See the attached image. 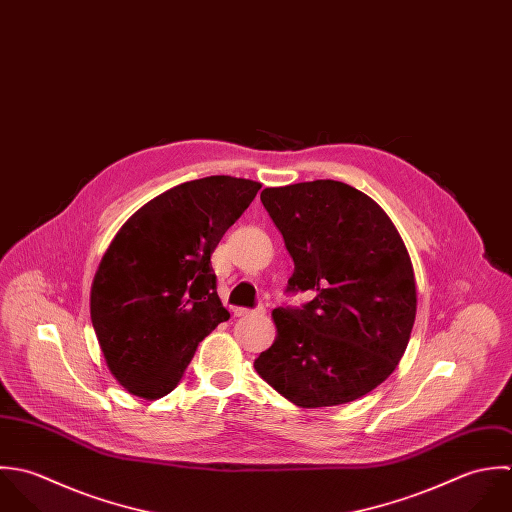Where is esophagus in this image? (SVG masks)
Wrapping results in <instances>:
<instances>
[{"label":"esophagus","instance_id":"obj_1","mask_svg":"<svg viewBox=\"0 0 512 512\" xmlns=\"http://www.w3.org/2000/svg\"><path fill=\"white\" fill-rule=\"evenodd\" d=\"M266 310L264 308H258V310H248V308H236L234 310V316L236 318H244V316H264Z\"/></svg>","mask_w":512,"mask_h":512}]
</instances>
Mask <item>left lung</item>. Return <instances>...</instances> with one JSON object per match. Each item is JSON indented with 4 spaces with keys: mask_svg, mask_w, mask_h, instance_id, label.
Listing matches in <instances>:
<instances>
[{
    "mask_svg": "<svg viewBox=\"0 0 512 512\" xmlns=\"http://www.w3.org/2000/svg\"><path fill=\"white\" fill-rule=\"evenodd\" d=\"M262 204L294 260L300 310L272 312L276 340L258 375L298 407H334L383 383L401 361L417 314L407 246L387 212L340 180L264 188Z\"/></svg>",
    "mask_w": 512,
    "mask_h": 512,
    "instance_id": "obj_1",
    "label": "left lung"
}]
</instances>
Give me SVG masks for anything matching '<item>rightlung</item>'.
<instances>
[{
    "label": "right lung",
    "instance_id": "obj_1",
    "mask_svg": "<svg viewBox=\"0 0 512 512\" xmlns=\"http://www.w3.org/2000/svg\"><path fill=\"white\" fill-rule=\"evenodd\" d=\"M260 182L206 176L141 206L115 234L91 284V322L111 375L153 401L178 385L198 341L230 318L210 256Z\"/></svg>",
    "mask_w": 512,
    "mask_h": 512
}]
</instances>
